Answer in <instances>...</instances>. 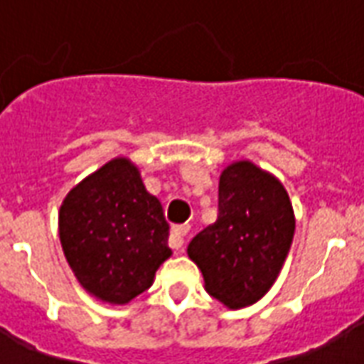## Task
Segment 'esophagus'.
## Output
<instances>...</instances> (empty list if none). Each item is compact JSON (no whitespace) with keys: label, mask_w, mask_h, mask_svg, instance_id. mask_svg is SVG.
Listing matches in <instances>:
<instances>
[{"label":"esophagus","mask_w":364,"mask_h":364,"mask_svg":"<svg viewBox=\"0 0 364 364\" xmlns=\"http://www.w3.org/2000/svg\"><path fill=\"white\" fill-rule=\"evenodd\" d=\"M189 234V226H175L171 230V236H169V245L177 250V252H181L183 245H185V237Z\"/></svg>","instance_id":"34e87169"}]
</instances>
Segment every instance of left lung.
I'll return each instance as SVG.
<instances>
[{"label": "left lung", "instance_id": "1", "mask_svg": "<svg viewBox=\"0 0 364 364\" xmlns=\"http://www.w3.org/2000/svg\"><path fill=\"white\" fill-rule=\"evenodd\" d=\"M294 228L282 183L250 159H240L220 173L218 220L193 237L187 253L203 273L206 292L230 310H240L273 287Z\"/></svg>", "mask_w": 364, "mask_h": 364}]
</instances>
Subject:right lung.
<instances>
[{"instance_id": "add662e5", "label": "right lung", "mask_w": 364, "mask_h": 364, "mask_svg": "<svg viewBox=\"0 0 364 364\" xmlns=\"http://www.w3.org/2000/svg\"><path fill=\"white\" fill-rule=\"evenodd\" d=\"M58 234L77 282L107 304H128L142 294L171 257L161 203L128 158H112L68 193Z\"/></svg>"}]
</instances>
